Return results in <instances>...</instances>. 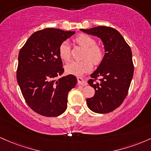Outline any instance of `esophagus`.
I'll return each mask as SVG.
<instances>
[{"label":"esophagus","mask_w":151,"mask_h":151,"mask_svg":"<svg viewBox=\"0 0 151 151\" xmlns=\"http://www.w3.org/2000/svg\"><path fill=\"white\" fill-rule=\"evenodd\" d=\"M77 79H78V85H81V86H86V85H87V83L85 82V81L81 77H78Z\"/></svg>","instance_id":"1"}]
</instances>
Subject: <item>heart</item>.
<instances>
[{"label": "heart", "instance_id": "1", "mask_svg": "<svg viewBox=\"0 0 151 151\" xmlns=\"http://www.w3.org/2000/svg\"><path fill=\"white\" fill-rule=\"evenodd\" d=\"M74 42L81 45L83 50V60L72 61L67 64L65 67V72L72 75L80 76L88 72L92 68L93 63L98 65L101 63L104 58V50L100 45L96 44V40L90 35L84 33L77 35L74 38ZM59 56L64 61H69L71 58V48L66 41L62 42L58 48Z\"/></svg>", "mask_w": 151, "mask_h": 151}]
</instances>
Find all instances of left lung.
Here are the masks:
<instances>
[{
	"label": "left lung",
	"instance_id": "obj_1",
	"mask_svg": "<svg viewBox=\"0 0 151 151\" xmlns=\"http://www.w3.org/2000/svg\"><path fill=\"white\" fill-rule=\"evenodd\" d=\"M81 30L101 38L106 51L97 70L91 75L92 79L88 83L95 89V95L86 99L87 106L95 113L112 112L125 100L133 78L131 49L121 33L111 27L98 26Z\"/></svg>",
	"mask_w": 151,
	"mask_h": 151
}]
</instances>
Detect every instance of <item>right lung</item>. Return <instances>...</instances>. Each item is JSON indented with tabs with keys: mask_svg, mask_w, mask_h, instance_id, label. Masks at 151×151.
Instances as JSON below:
<instances>
[{
	"mask_svg": "<svg viewBox=\"0 0 151 151\" xmlns=\"http://www.w3.org/2000/svg\"><path fill=\"white\" fill-rule=\"evenodd\" d=\"M74 33L50 28L38 30L20 50L17 81L25 102L41 116H58L67 108L68 94L77 79L73 75L55 78L64 72L59 45Z\"/></svg>",
	"mask_w": 151,
	"mask_h": 151,
	"instance_id": "add662e5",
	"label": "right lung"
}]
</instances>
